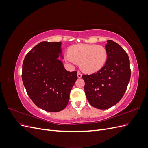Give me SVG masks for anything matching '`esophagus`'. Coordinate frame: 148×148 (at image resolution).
<instances>
[{"label":"esophagus","mask_w":148,"mask_h":148,"mask_svg":"<svg viewBox=\"0 0 148 148\" xmlns=\"http://www.w3.org/2000/svg\"><path fill=\"white\" fill-rule=\"evenodd\" d=\"M77 77L78 78H81L82 77V74L80 73V72H78L77 73Z\"/></svg>","instance_id":"obj_1"}]
</instances>
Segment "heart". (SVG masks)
<instances>
[{
  "mask_svg": "<svg viewBox=\"0 0 148 148\" xmlns=\"http://www.w3.org/2000/svg\"><path fill=\"white\" fill-rule=\"evenodd\" d=\"M65 60L71 65L79 64V68L87 73L102 69L108 59L107 49L96 44H77L70 47Z\"/></svg>",
  "mask_w": 148,
  "mask_h": 148,
  "instance_id": "obj_1",
  "label": "heart"
}]
</instances>
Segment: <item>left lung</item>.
Returning <instances> with one entry per match:
<instances>
[{
    "mask_svg": "<svg viewBox=\"0 0 148 148\" xmlns=\"http://www.w3.org/2000/svg\"><path fill=\"white\" fill-rule=\"evenodd\" d=\"M106 48L108 59L104 67L96 73L83 75L84 91L92 106L107 109L121 100L130 79L128 56L115 42L108 40Z\"/></svg>",
    "mask_w": 148,
    "mask_h": 148,
    "instance_id": "obj_1",
    "label": "left lung"
}]
</instances>
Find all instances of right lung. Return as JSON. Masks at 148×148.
Wrapping results in <instances>:
<instances>
[{
  "label": "right lung",
  "mask_w": 148,
  "mask_h": 148,
  "mask_svg": "<svg viewBox=\"0 0 148 148\" xmlns=\"http://www.w3.org/2000/svg\"><path fill=\"white\" fill-rule=\"evenodd\" d=\"M61 44L39 43L26 54L22 66V80L30 99L50 112H59L67 106L78 78L77 71H67L59 59Z\"/></svg>",
  "instance_id": "1"
}]
</instances>
